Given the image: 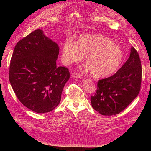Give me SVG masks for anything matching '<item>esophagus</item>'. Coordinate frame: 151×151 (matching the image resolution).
<instances>
[{"label": "esophagus", "mask_w": 151, "mask_h": 151, "mask_svg": "<svg viewBox=\"0 0 151 151\" xmlns=\"http://www.w3.org/2000/svg\"><path fill=\"white\" fill-rule=\"evenodd\" d=\"M72 77H74V78H82L83 77V75L81 74H78V73H76V72H72V74H71Z\"/></svg>", "instance_id": "obj_1"}]
</instances>
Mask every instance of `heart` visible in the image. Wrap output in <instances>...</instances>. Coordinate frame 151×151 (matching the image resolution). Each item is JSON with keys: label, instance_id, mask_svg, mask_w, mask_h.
<instances>
[{"label": "heart", "instance_id": "1", "mask_svg": "<svg viewBox=\"0 0 151 151\" xmlns=\"http://www.w3.org/2000/svg\"><path fill=\"white\" fill-rule=\"evenodd\" d=\"M86 56V68L96 77L112 74L120 66L123 59L121 47L101 35L81 36L77 43L70 40L63 45L62 57L67 63L79 62Z\"/></svg>", "mask_w": 151, "mask_h": 151}]
</instances>
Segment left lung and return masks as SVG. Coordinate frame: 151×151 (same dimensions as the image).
Instances as JSON below:
<instances>
[{"instance_id":"8db88e82","label":"left lung","mask_w":151,"mask_h":151,"mask_svg":"<svg viewBox=\"0 0 151 151\" xmlns=\"http://www.w3.org/2000/svg\"><path fill=\"white\" fill-rule=\"evenodd\" d=\"M142 81L139 55L132 47L130 57L115 74L99 80L96 92L91 96V105L101 115L120 113L137 96Z\"/></svg>"}]
</instances>
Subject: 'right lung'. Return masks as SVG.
<instances>
[{"mask_svg": "<svg viewBox=\"0 0 151 151\" xmlns=\"http://www.w3.org/2000/svg\"><path fill=\"white\" fill-rule=\"evenodd\" d=\"M58 45L36 29L18 42L9 67L10 83L17 98L33 111L44 113L59 104L70 72L57 67Z\"/></svg>", "mask_w": 151, "mask_h": 151, "instance_id": "obj_1", "label": "right lung"}]
</instances>
